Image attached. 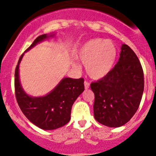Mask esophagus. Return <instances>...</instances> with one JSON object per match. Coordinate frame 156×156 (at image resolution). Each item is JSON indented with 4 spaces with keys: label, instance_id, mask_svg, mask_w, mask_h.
Wrapping results in <instances>:
<instances>
[{
    "label": "esophagus",
    "instance_id": "obj_1",
    "mask_svg": "<svg viewBox=\"0 0 156 156\" xmlns=\"http://www.w3.org/2000/svg\"><path fill=\"white\" fill-rule=\"evenodd\" d=\"M84 85H85V89L89 88V87H90V83H89L88 82H87V81L84 82Z\"/></svg>",
    "mask_w": 156,
    "mask_h": 156
}]
</instances>
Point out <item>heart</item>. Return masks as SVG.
<instances>
[{"instance_id":"obj_1","label":"heart","mask_w":156,"mask_h":156,"mask_svg":"<svg viewBox=\"0 0 156 156\" xmlns=\"http://www.w3.org/2000/svg\"><path fill=\"white\" fill-rule=\"evenodd\" d=\"M116 55V45L113 42L95 38L83 45L79 52V59L85 66V71L90 78L100 80L111 72Z\"/></svg>"}]
</instances>
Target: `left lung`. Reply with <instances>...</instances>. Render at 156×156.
Segmentation results:
<instances>
[{
	"instance_id": "8db88e82",
	"label": "left lung",
	"mask_w": 156,
	"mask_h": 156,
	"mask_svg": "<svg viewBox=\"0 0 156 156\" xmlns=\"http://www.w3.org/2000/svg\"><path fill=\"white\" fill-rule=\"evenodd\" d=\"M121 49L118 62L111 72L90 84L95 97L94 117L110 127H121L130 120L144 91V71L139 58L127 45H122Z\"/></svg>"
}]
</instances>
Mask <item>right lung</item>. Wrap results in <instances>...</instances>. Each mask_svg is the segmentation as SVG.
<instances>
[{
  "instance_id": "1",
  "label": "right lung",
  "mask_w": 156,
  "mask_h": 156,
  "mask_svg": "<svg viewBox=\"0 0 156 156\" xmlns=\"http://www.w3.org/2000/svg\"><path fill=\"white\" fill-rule=\"evenodd\" d=\"M51 36L52 34L37 37L26 51ZM23 56V54L20 56L15 71V97L23 113L31 123L43 130H55L66 125L71 119L73 102L85 89L84 79L64 78L45 97H29L23 91L19 80V64Z\"/></svg>"
}]
</instances>
